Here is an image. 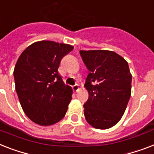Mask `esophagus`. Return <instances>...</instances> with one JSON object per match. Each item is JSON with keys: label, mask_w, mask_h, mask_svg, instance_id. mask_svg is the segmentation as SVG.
<instances>
[{"label": "esophagus", "mask_w": 154, "mask_h": 154, "mask_svg": "<svg viewBox=\"0 0 154 154\" xmlns=\"http://www.w3.org/2000/svg\"><path fill=\"white\" fill-rule=\"evenodd\" d=\"M73 90L75 92H77L78 90H79V85H75L73 86Z\"/></svg>", "instance_id": "obj_1"}]
</instances>
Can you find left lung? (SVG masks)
Masks as SVG:
<instances>
[{
    "instance_id": "obj_1",
    "label": "left lung",
    "mask_w": 154,
    "mask_h": 154,
    "mask_svg": "<svg viewBox=\"0 0 154 154\" xmlns=\"http://www.w3.org/2000/svg\"><path fill=\"white\" fill-rule=\"evenodd\" d=\"M90 73L85 87L88 99L84 115L92 127L106 130L120 120L131 94L132 75L126 60L106 50L80 51Z\"/></svg>"
}]
</instances>
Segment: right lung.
I'll list each match as a JSON object with an SVG mask.
<instances>
[{
	"mask_svg": "<svg viewBox=\"0 0 154 154\" xmlns=\"http://www.w3.org/2000/svg\"><path fill=\"white\" fill-rule=\"evenodd\" d=\"M73 49L69 44L38 41L25 49L16 62L13 74L19 100L36 124L50 126L64 118L73 89L65 85L57 69Z\"/></svg>",
	"mask_w": 154,
	"mask_h": 154,
	"instance_id": "obj_1",
	"label": "right lung"
}]
</instances>
